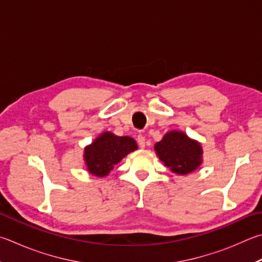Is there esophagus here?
<instances>
[{
    "mask_svg": "<svg viewBox=\"0 0 262 262\" xmlns=\"http://www.w3.org/2000/svg\"><path fill=\"white\" fill-rule=\"evenodd\" d=\"M137 144H139L140 147H145V137L143 135H139L137 136Z\"/></svg>",
    "mask_w": 262,
    "mask_h": 262,
    "instance_id": "obj_1",
    "label": "esophagus"
}]
</instances>
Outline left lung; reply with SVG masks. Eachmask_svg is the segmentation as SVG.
<instances>
[{
	"label": "left lung",
	"mask_w": 262,
	"mask_h": 262,
	"mask_svg": "<svg viewBox=\"0 0 262 262\" xmlns=\"http://www.w3.org/2000/svg\"><path fill=\"white\" fill-rule=\"evenodd\" d=\"M159 159L180 175L191 173L202 163V147L181 132H169L155 145Z\"/></svg>",
	"instance_id": "left-lung-1"
}]
</instances>
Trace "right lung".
<instances>
[{
    "label": "right lung",
    "instance_id": "right-lung-1",
    "mask_svg": "<svg viewBox=\"0 0 262 262\" xmlns=\"http://www.w3.org/2000/svg\"><path fill=\"white\" fill-rule=\"evenodd\" d=\"M137 149L136 142L128 136L104 133L85 147L84 160L88 170L96 177H105L123 157Z\"/></svg>",
    "mask_w": 262,
    "mask_h": 262
}]
</instances>
